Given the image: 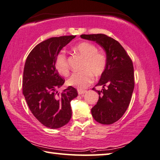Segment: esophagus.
Instances as JSON below:
<instances>
[{
  "label": "esophagus",
  "instance_id": "34e87169",
  "mask_svg": "<svg viewBox=\"0 0 160 160\" xmlns=\"http://www.w3.org/2000/svg\"><path fill=\"white\" fill-rule=\"evenodd\" d=\"M86 92V91H85V90H80V89H78V95L84 94Z\"/></svg>",
  "mask_w": 160,
  "mask_h": 160
}]
</instances>
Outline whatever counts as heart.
Masks as SVG:
<instances>
[{"label": "heart", "mask_w": 160, "mask_h": 160, "mask_svg": "<svg viewBox=\"0 0 160 160\" xmlns=\"http://www.w3.org/2000/svg\"><path fill=\"white\" fill-rule=\"evenodd\" d=\"M74 52L83 59L81 67L82 72L74 73L67 81L68 86L83 90L93 82V75L99 77L104 73L107 66V57L103 52H98L94 44L88 42H82L74 47ZM55 69L63 76L69 74L66 53L60 51L56 56Z\"/></svg>", "instance_id": "heart-1"}]
</instances>
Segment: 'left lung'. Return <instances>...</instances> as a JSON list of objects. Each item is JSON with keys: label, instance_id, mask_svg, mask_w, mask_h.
I'll return each instance as SVG.
<instances>
[{"label": "left lung", "instance_id": "1", "mask_svg": "<svg viewBox=\"0 0 160 160\" xmlns=\"http://www.w3.org/2000/svg\"><path fill=\"white\" fill-rule=\"evenodd\" d=\"M80 36L95 41L105 51L107 66L96 84L102 86V89L96 90L99 99L91 109V114L100 124H112L124 115L129 105L134 88L133 62L122 45L107 35L97 33Z\"/></svg>", "mask_w": 160, "mask_h": 160}]
</instances>
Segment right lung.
I'll use <instances>...</instances> for the list:
<instances>
[{"label":"right lung","instance_id":"add662e5","mask_svg":"<svg viewBox=\"0 0 160 160\" xmlns=\"http://www.w3.org/2000/svg\"><path fill=\"white\" fill-rule=\"evenodd\" d=\"M76 36L52 37L38 43L30 52L24 64L22 91L27 103L38 122L50 128H58L72 117V100L77 97L72 86L58 93L64 80L55 69L56 56Z\"/></svg>","mask_w":160,"mask_h":160}]
</instances>
